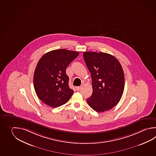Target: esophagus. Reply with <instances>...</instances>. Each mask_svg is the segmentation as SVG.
<instances>
[{"label":"esophagus","mask_w":156,"mask_h":156,"mask_svg":"<svg viewBox=\"0 0 156 156\" xmlns=\"http://www.w3.org/2000/svg\"><path fill=\"white\" fill-rule=\"evenodd\" d=\"M80 89H81V87H80V86L76 87V90L77 91H79L80 90Z\"/></svg>","instance_id":"obj_1"}]
</instances>
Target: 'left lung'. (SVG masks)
Wrapping results in <instances>:
<instances>
[{"label": "left lung", "mask_w": 156, "mask_h": 156, "mask_svg": "<svg viewBox=\"0 0 156 156\" xmlns=\"http://www.w3.org/2000/svg\"><path fill=\"white\" fill-rule=\"evenodd\" d=\"M83 57L92 80V94L87 98L88 104L97 112L113 108L124 91V72L119 62L101 51H86Z\"/></svg>", "instance_id": "left-lung-1"}]
</instances>
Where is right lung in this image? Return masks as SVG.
<instances>
[{
  "mask_svg": "<svg viewBox=\"0 0 156 156\" xmlns=\"http://www.w3.org/2000/svg\"><path fill=\"white\" fill-rule=\"evenodd\" d=\"M78 55L77 51L60 49L50 51L40 59L34 73L33 83L37 95L45 104L58 107L73 95L66 70Z\"/></svg>",
  "mask_w": 156,
  "mask_h": 156,
  "instance_id": "obj_1",
  "label": "right lung"
}]
</instances>
